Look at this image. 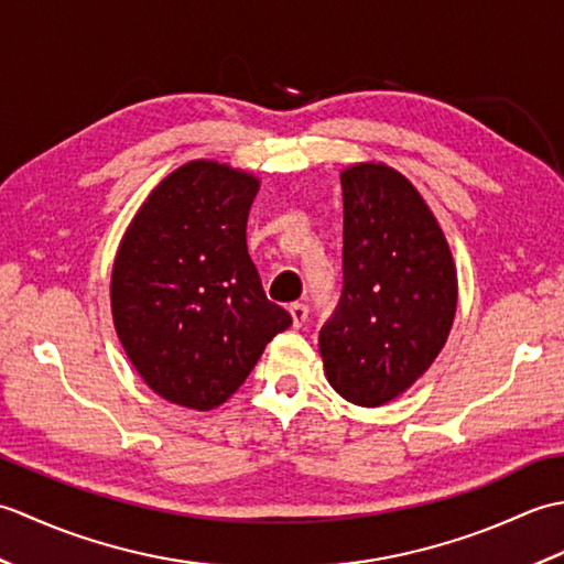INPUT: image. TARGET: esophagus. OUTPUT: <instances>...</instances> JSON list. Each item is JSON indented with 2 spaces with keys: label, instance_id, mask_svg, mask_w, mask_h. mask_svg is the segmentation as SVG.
<instances>
[{
  "label": "esophagus",
  "instance_id": "esophagus-1",
  "mask_svg": "<svg viewBox=\"0 0 564 564\" xmlns=\"http://www.w3.org/2000/svg\"><path fill=\"white\" fill-rule=\"evenodd\" d=\"M289 313H291V317H293V327H301L303 322L307 319V305H303V303H291V305H289Z\"/></svg>",
  "mask_w": 564,
  "mask_h": 564
}]
</instances>
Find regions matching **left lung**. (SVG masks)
Instances as JSON below:
<instances>
[{
    "mask_svg": "<svg viewBox=\"0 0 564 564\" xmlns=\"http://www.w3.org/2000/svg\"><path fill=\"white\" fill-rule=\"evenodd\" d=\"M341 191L344 289L319 354L344 400L380 406L436 361L453 327L458 273L434 213L398 170L351 164Z\"/></svg>",
    "mask_w": 564,
    "mask_h": 564,
    "instance_id": "left-lung-1",
    "label": "left lung"
}]
</instances>
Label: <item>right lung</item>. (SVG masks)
<instances>
[{
	"instance_id": "1",
	"label": "right lung",
	"mask_w": 564,
	"mask_h": 564,
	"mask_svg": "<svg viewBox=\"0 0 564 564\" xmlns=\"http://www.w3.org/2000/svg\"><path fill=\"white\" fill-rule=\"evenodd\" d=\"M259 178L215 160L166 174L118 245L111 315L130 364L166 402L232 398L291 315L267 301L247 251Z\"/></svg>"
}]
</instances>
